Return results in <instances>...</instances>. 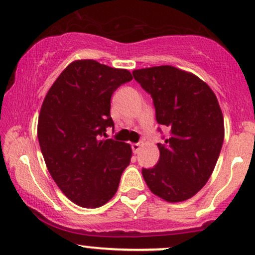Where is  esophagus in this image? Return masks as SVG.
<instances>
[{"label": "esophagus", "mask_w": 255, "mask_h": 255, "mask_svg": "<svg viewBox=\"0 0 255 255\" xmlns=\"http://www.w3.org/2000/svg\"><path fill=\"white\" fill-rule=\"evenodd\" d=\"M141 147H142V143H133V145H131V149H133L134 154L139 153Z\"/></svg>", "instance_id": "esophagus-1"}]
</instances>
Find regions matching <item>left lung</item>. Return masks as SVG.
<instances>
[{"mask_svg": "<svg viewBox=\"0 0 255 255\" xmlns=\"http://www.w3.org/2000/svg\"><path fill=\"white\" fill-rule=\"evenodd\" d=\"M133 76L152 96L158 124L170 129L164 143H158V164L142 168L143 179L164 201H186L209 180L222 148L219 101L207 83L174 66L134 70Z\"/></svg>", "mask_w": 255, "mask_h": 255, "instance_id": "obj_1", "label": "left lung"}]
</instances>
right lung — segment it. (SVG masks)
<instances>
[{
    "label": "right lung",
    "mask_w": 255,
    "mask_h": 255,
    "mask_svg": "<svg viewBox=\"0 0 255 255\" xmlns=\"http://www.w3.org/2000/svg\"><path fill=\"white\" fill-rule=\"evenodd\" d=\"M131 79L126 69L75 60L42 102L38 139L46 166L63 194L83 208H98L114 197L130 162V145L102 136L114 127L112 95Z\"/></svg>",
    "instance_id": "add662e5"
}]
</instances>
